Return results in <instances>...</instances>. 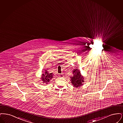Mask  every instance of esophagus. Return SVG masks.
Here are the masks:
<instances>
[{"label":"esophagus","mask_w":123,"mask_h":123,"mask_svg":"<svg viewBox=\"0 0 123 123\" xmlns=\"http://www.w3.org/2000/svg\"><path fill=\"white\" fill-rule=\"evenodd\" d=\"M59 77H63V75H62V74H60V75H59Z\"/></svg>","instance_id":"esophagus-1"}]
</instances>
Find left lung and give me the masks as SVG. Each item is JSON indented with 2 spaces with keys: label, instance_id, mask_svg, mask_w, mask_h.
Returning <instances> with one entry per match:
<instances>
[{
  "label": "left lung",
  "instance_id": "left-lung-1",
  "mask_svg": "<svg viewBox=\"0 0 123 123\" xmlns=\"http://www.w3.org/2000/svg\"><path fill=\"white\" fill-rule=\"evenodd\" d=\"M73 76L70 77V81L71 84L74 87L78 88L83 85L84 81V77L81 75L80 70L78 68H75L73 71Z\"/></svg>",
  "mask_w": 123,
  "mask_h": 123
}]
</instances>
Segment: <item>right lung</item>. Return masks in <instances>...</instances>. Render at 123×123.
Returning <instances> with one entry per match:
<instances>
[{"label": "right lung", "mask_w": 123, "mask_h": 123, "mask_svg": "<svg viewBox=\"0 0 123 123\" xmlns=\"http://www.w3.org/2000/svg\"><path fill=\"white\" fill-rule=\"evenodd\" d=\"M54 74L52 73H49L46 70L42 71V74L41 76V80L43 84H48L50 81L53 78Z\"/></svg>", "instance_id": "obj_1"}]
</instances>
